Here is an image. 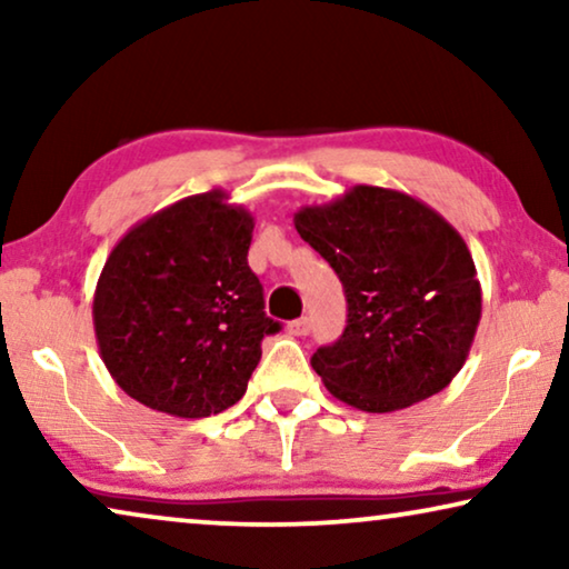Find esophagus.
Segmentation results:
<instances>
[{
	"mask_svg": "<svg viewBox=\"0 0 569 569\" xmlns=\"http://www.w3.org/2000/svg\"><path fill=\"white\" fill-rule=\"evenodd\" d=\"M287 331H290L292 337H306V333L310 331V321L308 318H298V321L287 323Z\"/></svg>",
	"mask_w": 569,
	"mask_h": 569,
	"instance_id": "obj_1",
	"label": "esophagus"
}]
</instances>
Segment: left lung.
<instances>
[{"instance_id": "8db88e82", "label": "left lung", "mask_w": 569, "mask_h": 569, "mask_svg": "<svg viewBox=\"0 0 569 569\" xmlns=\"http://www.w3.org/2000/svg\"><path fill=\"white\" fill-rule=\"evenodd\" d=\"M347 295V329L310 365L349 407L383 415L440 393L481 318L477 267L453 224L403 191L352 186L295 214Z\"/></svg>"}]
</instances>
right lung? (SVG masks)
Returning a JSON list of instances; mask_svg holds the SVG:
<instances>
[{"mask_svg": "<svg viewBox=\"0 0 569 569\" xmlns=\"http://www.w3.org/2000/svg\"><path fill=\"white\" fill-rule=\"evenodd\" d=\"M251 238V212L212 189L150 214L113 246L92 326L123 393L183 419L243 399L261 339L279 331L248 267Z\"/></svg>", "mask_w": 569, "mask_h": 569, "instance_id": "add662e5", "label": "right lung"}]
</instances>
